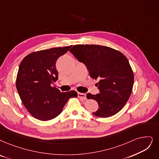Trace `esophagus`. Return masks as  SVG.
I'll return each instance as SVG.
<instances>
[{
    "label": "esophagus",
    "instance_id": "obj_1",
    "mask_svg": "<svg viewBox=\"0 0 159 159\" xmlns=\"http://www.w3.org/2000/svg\"><path fill=\"white\" fill-rule=\"evenodd\" d=\"M78 96L79 98H82V99H86V95L85 93H78Z\"/></svg>",
    "mask_w": 159,
    "mask_h": 159
}]
</instances>
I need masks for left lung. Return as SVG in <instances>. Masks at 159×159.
Wrapping results in <instances>:
<instances>
[{
    "mask_svg": "<svg viewBox=\"0 0 159 159\" xmlns=\"http://www.w3.org/2000/svg\"><path fill=\"white\" fill-rule=\"evenodd\" d=\"M69 52L86 66L92 78L98 80L96 86L100 93L87 94L98 104L93 115L107 117L118 113L128 101L134 84V74L126 57L119 51L98 45H75Z\"/></svg>",
    "mask_w": 159,
    "mask_h": 159,
    "instance_id": "obj_1",
    "label": "left lung"
}]
</instances>
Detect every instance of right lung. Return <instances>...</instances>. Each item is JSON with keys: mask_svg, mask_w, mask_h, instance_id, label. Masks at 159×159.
I'll use <instances>...</instances> for the list:
<instances>
[{"mask_svg": "<svg viewBox=\"0 0 159 159\" xmlns=\"http://www.w3.org/2000/svg\"><path fill=\"white\" fill-rule=\"evenodd\" d=\"M72 46L41 50L29 54L19 67L16 87L25 107L41 120L55 118L69 98L77 97L75 91L61 93L51 84L58 80L56 62Z\"/></svg>", "mask_w": 159, "mask_h": 159, "instance_id": "right-lung-1", "label": "right lung"}]
</instances>
